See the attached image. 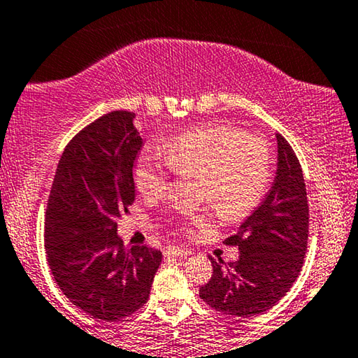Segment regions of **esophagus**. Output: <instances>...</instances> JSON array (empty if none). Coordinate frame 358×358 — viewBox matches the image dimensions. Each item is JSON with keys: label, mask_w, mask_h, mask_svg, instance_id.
Segmentation results:
<instances>
[{"label": "esophagus", "mask_w": 358, "mask_h": 358, "mask_svg": "<svg viewBox=\"0 0 358 358\" xmlns=\"http://www.w3.org/2000/svg\"><path fill=\"white\" fill-rule=\"evenodd\" d=\"M164 253H165V256H177V258L180 256V258H183V256H188L191 251L180 248V246H167Z\"/></svg>", "instance_id": "esophagus-1"}]
</instances>
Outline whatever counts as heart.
Returning a JSON list of instances; mask_svg holds the SVG:
<instances>
[{
    "mask_svg": "<svg viewBox=\"0 0 358 358\" xmlns=\"http://www.w3.org/2000/svg\"><path fill=\"white\" fill-rule=\"evenodd\" d=\"M162 154L143 150L134 162V186L144 198L157 199L169 186L170 173L198 177L196 193L225 220L253 210L273 180V155L264 138L227 124H209L183 133L164 145ZM210 209L181 215L185 231L206 229Z\"/></svg>",
    "mask_w": 358,
    "mask_h": 358,
    "instance_id": "b5f03b06",
    "label": "heart"
}]
</instances>
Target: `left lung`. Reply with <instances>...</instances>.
<instances>
[{"label": "left lung", "instance_id": "1", "mask_svg": "<svg viewBox=\"0 0 358 358\" xmlns=\"http://www.w3.org/2000/svg\"><path fill=\"white\" fill-rule=\"evenodd\" d=\"M278 172L269 193L235 235L224 243L238 246L240 258L225 264L210 258L213 275L199 289L210 308L250 318L269 310L299 278L308 245V199L301 165L282 134Z\"/></svg>", "mask_w": 358, "mask_h": 358}]
</instances>
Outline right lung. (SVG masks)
Listing matches in <instances>:
<instances>
[{"label":"right lung","mask_w":358,"mask_h":358,"mask_svg":"<svg viewBox=\"0 0 358 358\" xmlns=\"http://www.w3.org/2000/svg\"><path fill=\"white\" fill-rule=\"evenodd\" d=\"M134 113L115 110L69 141L45 215V251L55 282L92 318L117 321L149 299L162 253L124 246L117 219L134 203L133 165L143 139Z\"/></svg>","instance_id":"add662e5"}]
</instances>
